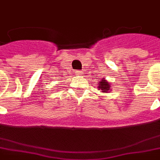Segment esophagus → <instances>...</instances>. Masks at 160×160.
<instances>
[{"label": "esophagus", "mask_w": 160, "mask_h": 160, "mask_svg": "<svg viewBox=\"0 0 160 160\" xmlns=\"http://www.w3.org/2000/svg\"><path fill=\"white\" fill-rule=\"evenodd\" d=\"M82 71H81V70H77V71H76V75H77V76H80V75H81V74H82Z\"/></svg>", "instance_id": "1"}]
</instances>
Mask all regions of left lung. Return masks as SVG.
<instances>
[{"label":"left lung","mask_w":160,"mask_h":160,"mask_svg":"<svg viewBox=\"0 0 160 160\" xmlns=\"http://www.w3.org/2000/svg\"><path fill=\"white\" fill-rule=\"evenodd\" d=\"M97 89H99V90H100V92L102 93H108L112 90L110 83L109 81H107L105 78L101 79V80L99 82Z\"/></svg>","instance_id":"left-lung-1"}]
</instances>
